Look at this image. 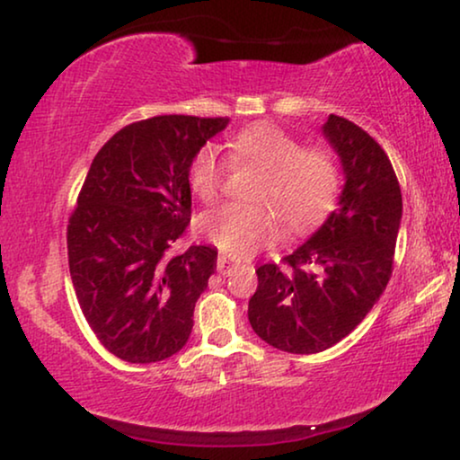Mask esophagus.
Returning a JSON list of instances; mask_svg holds the SVG:
<instances>
[{"label": "esophagus", "instance_id": "34e87169", "mask_svg": "<svg viewBox=\"0 0 460 460\" xmlns=\"http://www.w3.org/2000/svg\"><path fill=\"white\" fill-rule=\"evenodd\" d=\"M235 265H237L235 259H231V256H226V254H220L217 261V271L220 275H229L231 271H234Z\"/></svg>", "mask_w": 460, "mask_h": 460}]
</instances>
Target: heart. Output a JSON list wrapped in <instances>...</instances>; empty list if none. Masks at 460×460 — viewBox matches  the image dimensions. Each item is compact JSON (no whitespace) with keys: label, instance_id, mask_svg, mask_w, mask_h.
<instances>
[{"label":"heart","instance_id":"heart-1","mask_svg":"<svg viewBox=\"0 0 460 460\" xmlns=\"http://www.w3.org/2000/svg\"><path fill=\"white\" fill-rule=\"evenodd\" d=\"M235 168L259 170L250 199L206 212L199 229L214 246L234 256H248L278 240L281 221L294 235L307 234L332 210L341 189V166L328 146H305L273 124H252L229 143ZM226 162L208 145L193 157L189 185L201 201H214L226 181Z\"/></svg>","mask_w":460,"mask_h":460}]
</instances>
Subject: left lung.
<instances>
[{
  "label": "left lung",
  "instance_id": "left-lung-1",
  "mask_svg": "<svg viewBox=\"0 0 460 460\" xmlns=\"http://www.w3.org/2000/svg\"><path fill=\"white\" fill-rule=\"evenodd\" d=\"M323 137L339 153V208L303 246L256 269L250 326L288 353H320L345 339L381 298L394 271L402 191L387 153L353 121L330 115Z\"/></svg>",
  "mask_w": 460,
  "mask_h": 460
}]
</instances>
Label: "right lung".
<instances>
[{"mask_svg": "<svg viewBox=\"0 0 460 460\" xmlns=\"http://www.w3.org/2000/svg\"><path fill=\"white\" fill-rule=\"evenodd\" d=\"M226 118L157 115L102 145L66 225L79 307L101 345L130 364L179 353L217 271V248L172 254L191 223L189 170Z\"/></svg>", "mask_w": 460, "mask_h": 460, "instance_id": "obj_1", "label": "right lung"}]
</instances>
